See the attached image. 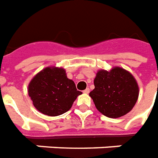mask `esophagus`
I'll return each mask as SVG.
<instances>
[{"instance_id": "34e87169", "label": "esophagus", "mask_w": 158, "mask_h": 158, "mask_svg": "<svg viewBox=\"0 0 158 158\" xmlns=\"http://www.w3.org/2000/svg\"><path fill=\"white\" fill-rule=\"evenodd\" d=\"M89 92H90V89H89V88H87V89H85V90L83 91V93H86V94H88Z\"/></svg>"}]
</instances>
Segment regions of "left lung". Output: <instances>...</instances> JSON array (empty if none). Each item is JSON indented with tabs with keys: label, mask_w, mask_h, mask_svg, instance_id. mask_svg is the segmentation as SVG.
<instances>
[{
	"label": "left lung",
	"mask_w": 158,
	"mask_h": 158,
	"mask_svg": "<svg viewBox=\"0 0 158 158\" xmlns=\"http://www.w3.org/2000/svg\"><path fill=\"white\" fill-rule=\"evenodd\" d=\"M95 88L89 96L103 115L116 118L133 109L139 97V87L131 72L118 66L99 70L94 79Z\"/></svg>",
	"instance_id": "obj_1"
}]
</instances>
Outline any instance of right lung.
I'll list each match as a JSON object with an SVG mask.
<instances>
[{
	"mask_svg": "<svg viewBox=\"0 0 158 158\" xmlns=\"http://www.w3.org/2000/svg\"><path fill=\"white\" fill-rule=\"evenodd\" d=\"M27 93L35 109L48 116L67 112L81 92L69 79L65 70L49 66L37 73L28 84Z\"/></svg>",
	"mask_w": 158,
	"mask_h": 158,
	"instance_id": "obj_1",
	"label": "right lung"
}]
</instances>
